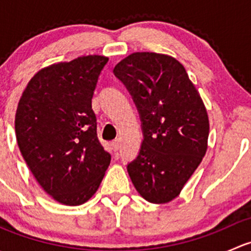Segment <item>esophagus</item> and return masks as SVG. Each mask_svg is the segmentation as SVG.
I'll use <instances>...</instances> for the list:
<instances>
[{"label": "esophagus", "mask_w": 251, "mask_h": 251, "mask_svg": "<svg viewBox=\"0 0 251 251\" xmlns=\"http://www.w3.org/2000/svg\"><path fill=\"white\" fill-rule=\"evenodd\" d=\"M111 147H113L114 151H118L120 149V140H115L111 142Z\"/></svg>", "instance_id": "esophagus-1"}]
</instances>
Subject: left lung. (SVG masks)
I'll return each mask as SVG.
<instances>
[{"label": "left lung", "mask_w": 251, "mask_h": 251, "mask_svg": "<svg viewBox=\"0 0 251 251\" xmlns=\"http://www.w3.org/2000/svg\"><path fill=\"white\" fill-rule=\"evenodd\" d=\"M142 121L140 153L127 173L149 203L178 197L206 153L209 118L183 65L154 52H136L114 68Z\"/></svg>", "instance_id": "1"}]
</instances>
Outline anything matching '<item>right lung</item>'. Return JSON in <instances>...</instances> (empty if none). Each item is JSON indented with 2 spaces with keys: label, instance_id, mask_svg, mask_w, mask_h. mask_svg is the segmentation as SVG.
I'll list each match as a JSON object with an SVG mask.
<instances>
[{
  "label": "right lung",
  "instance_id": "1",
  "mask_svg": "<svg viewBox=\"0 0 251 251\" xmlns=\"http://www.w3.org/2000/svg\"><path fill=\"white\" fill-rule=\"evenodd\" d=\"M107 63L104 55H83L44 68L18 103L20 153L40 186L60 204L86 203L110 164L92 110L93 92Z\"/></svg>",
  "mask_w": 251,
  "mask_h": 251
}]
</instances>
